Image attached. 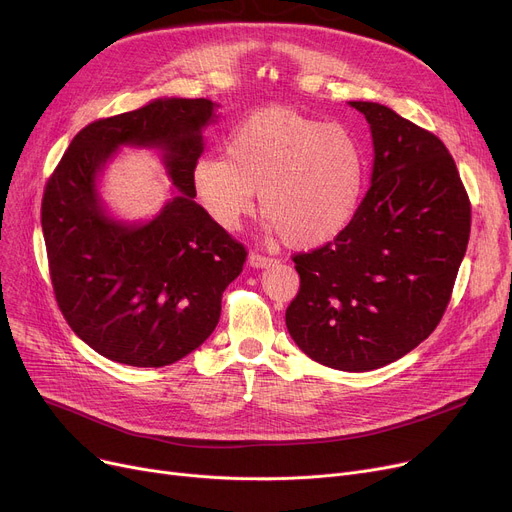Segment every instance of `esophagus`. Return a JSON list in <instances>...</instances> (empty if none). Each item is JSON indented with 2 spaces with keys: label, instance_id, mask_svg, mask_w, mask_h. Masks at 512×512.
Listing matches in <instances>:
<instances>
[{
  "label": "esophagus",
  "instance_id": "obj_1",
  "mask_svg": "<svg viewBox=\"0 0 512 512\" xmlns=\"http://www.w3.org/2000/svg\"><path fill=\"white\" fill-rule=\"evenodd\" d=\"M274 262V258H268V256H262V254H256V252H252L250 256H248V264L252 266V268H268V266H272Z\"/></svg>",
  "mask_w": 512,
  "mask_h": 512
}]
</instances>
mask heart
<instances>
[{
	"mask_svg": "<svg viewBox=\"0 0 512 512\" xmlns=\"http://www.w3.org/2000/svg\"><path fill=\"white\" fill-rule=\"evenodd\" d=\"M367 178L361 139L297 110L268 106L235 127L227 155L205 153L192 168V186L209 217L235 231L254 211L295 248H318L355 219Z\"/></svg>",
	"mask_w": 512,
	"mask_h": 512,
	"instance_id": "heart-1",
	"label": "heart"
}]
</instances>
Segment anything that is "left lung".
Wrapping results in <instances>:
<instances>
[{"mask_svg": "<svg viewBox=\"0 0 512 512\" xmlns=\"http://www.w3.org/2000/svg\"><path fill=\"white\" fill-rule=\"evenodd\" d=\"M348 104L371 129V186L334 242L293 256L301 287L285 322L309 359L363 373L402 359L441 322L471 207L439 137L383 104Z\"/></svg>", "mask_w": 512, "mask_h": 512, "instance_id": "obj_1", "label": "left lung"}]
</instances>
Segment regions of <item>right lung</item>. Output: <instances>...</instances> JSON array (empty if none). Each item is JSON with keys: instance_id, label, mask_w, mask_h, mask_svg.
<instances>
[{"instance_id": "right-lung-1", "label": "right lung", "mask_w": 512, "mask_h": 512, "mask_svg": "<svg viewBox=\"0 0 512 512\" xmlns=\"http://www.w3.org/2000/svg\"><path fill=\"white\" fill-rule=\"evenodd\" d=\"M207 98H157L77 133L43 196V235L59 309L98 355L131 367H166L215 330L221 297L246 262L194 201L192 168L217 123ZM123 146L155 148L173 182L147 222L112 216L99 194L105 166Z\"/></svg>"}]
</instances>
